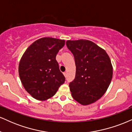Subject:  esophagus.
<instances>
[{"label":"esophagus","instance_id":"esophagus-1","mask_svg":"<svg viewBox=\"0 0 132 132\" xmlns=\"http://www.w3.org/2000/svg\"><path fill=\"white\" fill-rule=\"evenodd\" d=\"M63 75H64V76H65V78H66V72H63Z\"/></svg>","mask_w":132,"mask_h":132}]
</instances>
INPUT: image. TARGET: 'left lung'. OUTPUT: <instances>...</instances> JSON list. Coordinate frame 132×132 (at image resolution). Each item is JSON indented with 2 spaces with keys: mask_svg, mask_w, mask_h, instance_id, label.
Returning <instances> with one entry per match:
<instances>
[{
  "mask_svg": "<svg viewBox=\"0 0 132 132\" xmlns=\"http://www.w3.org/2000/svg\"><path fill=\"white\" fill-rule=\"evenodd\" d=\"M66 46L74 55L76 71L69 83L72 97L82 105L99 99L108 89L113 69L104 50L89 40H68Z\"/></svg>",
  "mask_w": 132,
  "mask_h": 132,
  "instance_id": "1",
  "label": "left lung"
}]
</instances>
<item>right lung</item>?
<instances>
[{
	"label": "right lung",
	"mask_w": 132,
	"mask_h": 132,
	"mask_svg": "<svg viewBox=\"0 0 132 132\" xmlns=\"http://www.w3.org/2000/svg\"><path fill=\"white\" fill-rule=\"evenodd\" d=\"M64 40L45 37L31 44L23 54L19 72L24 88L35 99L45 101L65 81L56 56Z\"/></svg>",
	"instance_id": "1"
}]
</instances>
